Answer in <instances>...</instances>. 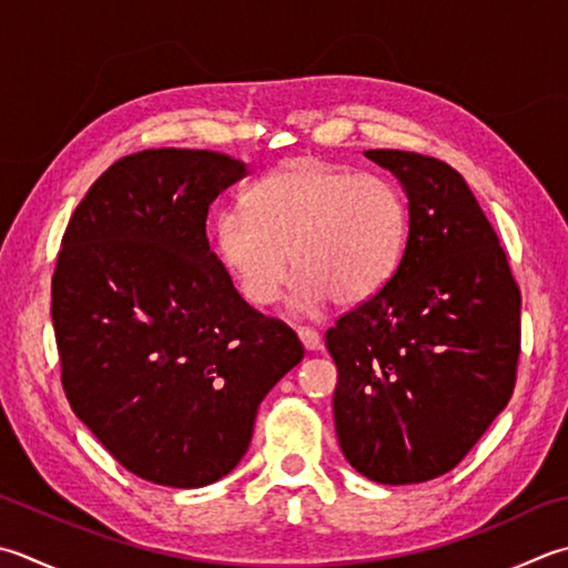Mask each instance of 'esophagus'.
<instances>
[{
    "mask_svg": "<svg viewBox=\"0 0 568 568\" xmlns=\"http://www.w3.org/2000/svg\"><path fill=\"white\" fill-rule=\"evenodd\" d=\"M297 337H300V342H303V347L307 349V352H315V349H320V335L315 329H310V327H300L297 329Z\"/></svg>",
    "mask_w": 568,
    "mask_h": 568,
    "instance_id": "1",
    "label": "esophagus"
}]
</instances>
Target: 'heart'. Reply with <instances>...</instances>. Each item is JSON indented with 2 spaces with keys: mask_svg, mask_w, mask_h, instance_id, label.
<instances>
[{
  "mask_svg": "<svg viewBox=\"0 0 568 568\" xmlns=\"http://www.w3.org/2000/svg\"><path fill=\"white\" fill-rule=\"evenodd\" d=\"M246 206L216 216L214 251L255 307L281 297L291 261L297 271L291 305L313 315L332 297L342 305L369 300L392 281L404 255L406 199L379 174L295 160L253 184Z\"/></svg>",
  "mask_w": 568,
  "mask_h": 568,
  "instance_id": "heart-1",
  "label": "heart"
}]
</instances>
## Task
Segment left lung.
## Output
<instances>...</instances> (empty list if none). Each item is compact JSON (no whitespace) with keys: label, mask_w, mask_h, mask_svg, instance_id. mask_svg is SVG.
<instances>
[{"label":"left lung","mask_w":568,"mask_h":568,"mask_svg":"<svg viewBox=\"0 0 568 568\" xmlns=\"http://www.w3.org/2000/svg\"><path fill=\"white\" fill-rule=\"evenodd\" d=\"M364 154L402 182L408 239L392 281L327 329L332 410L354 470L414 485L453 470L507 406L521 297L495 229L450 164Z\"/></svg>","instance_id":"1"}]
</instances>
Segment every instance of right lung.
Wrapping results in <instances>:
<instances>
[{
  "instance_id": "add662e5",
  "label": "right lung",
  "mask_w": 568,
  "mask_h": 568,
  "mask_svg": "<svg viewBox=\"0 0 568 568\" xmlns=\"http://www.w3.org/2000/svg\"><path fill=\"white\" fill-rule=\"evenodd\" d=\"M248 166L211 150H142L88 189L51 283L73 414L142 480L204 487L236 468L265 394L303 359L209 248L214 199Z\"/></svg>"
}]
</instances>
